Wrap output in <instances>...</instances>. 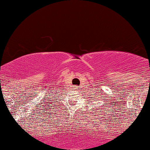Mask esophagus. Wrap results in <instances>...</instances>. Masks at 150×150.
<instances>
[{"label": "esophagus", "instance_id": "34e87169", "mask_svg": "<svg viewBox=\"0 0 150 150\" xmlns=\"http://www.w3.org/2000/svg\"><path fill=\"white\" fill-rule=\"evenodd\" d=\"M75 89H76V90H77V89H78V88H77V87H75Z\"/></svg>", "mask_w": 150, "mask_h": 150}]
</instances>
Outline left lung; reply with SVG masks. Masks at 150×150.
<instances>
[{
  "instance_id": "left-lung-1",
  "label": "left lung",
  "mask_w": 150,
  "mask_h": 150,
  "mask_svg": "<svg viewBox=\"0 0 150 150\" xmlns=\"http://www.w3.org/2000/svg\"><path fill=\"white\" fill-rule=\"evenodd\" d=\"M102 107H103V106H102Z\"/></svg>"
}]
</instances>
